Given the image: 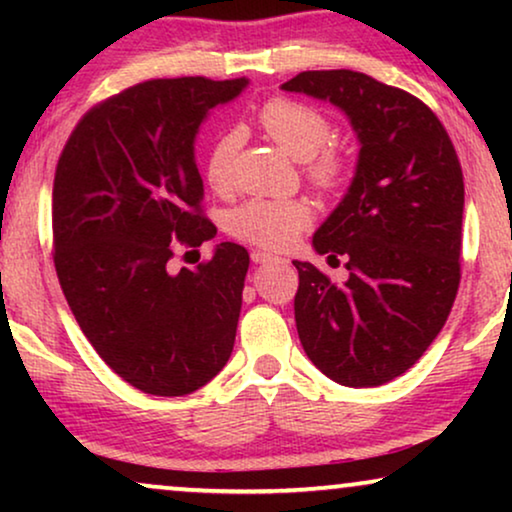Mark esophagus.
<instances>
[{
  "instance_id": "esophagus-1",
  "label": "esophagus",
  "mask_w": 512,
  "mask_h": 512,
  "mask_svg": "<svg viewBox=\"0 0 512 512\" xmlns=\"http://www.w3.org/2000/svg\"><path fill=\"white\" fill-rule=\"evenodd\" d=\"M251 261H254V263H268V261H275V256L268 254V251H251Z\"/></svg>"
}]
</instances>
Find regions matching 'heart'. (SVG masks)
<instances>
[{"mask_svg":"<svg viewBox=\"0 0 512 512\" xmlns=\"http://www.w3.org/2000/svg\"><path fill=\"white\" fill-rule=\"evenodd\" d=\"M258 125L272 142L296 160H305V174L321 193H338L352 177V160L338 146H325L333 135L331 118L307 102L275 97L258 109ZM242 135L228 130L209 146L205 174L216 191H230L235 184V158ZM312 223V207L305 200L244 202L230 214V233L237 240L263 249H286Z\"/></svg>","mask_w":512,"mask_h":512,"instance_id":"obj_1","label":"heart"}]
</instances>
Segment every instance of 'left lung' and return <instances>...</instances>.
Instances as JSON below:
<instances>
[{
	"label": "left lung",
	"instance_id": "1",
	"mask_svg": "<svg viewBox=\"0 0 512 512\" xmlns=\"http://www.w3.org/2000/svg\"><path fill=\"white\" fill-rule=\"evenodd\" d=\"M284 90L345 111L361 142L352 186L314 233L335 284L293 261L305 354L345 387H380L415 366L445 326L461 279L464 174L438 116L401 88L352 69L300 72Z\"/></svg>",
	"mask_w": 512,
	"mask_h": 512
}]
</instances>
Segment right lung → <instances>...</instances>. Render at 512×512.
Segmentation results:
<instances>
[{
  "label": "right lung",
  "mask_w": 512,
  "mask_h": 512,
  "mask_svg": "<svg viewBox=\"0 0 512 512\" xmlns=\"http://www.w3.org/2000/svg\"><path fill=\"white\" fill-rule=\"evenodd\" d=\"M244 86L205 76L137 83L83 114L55 167L62 293L100 359L144 394H191L233 352L247 249L221 242L193 270L170 261L216 235L193 144L209 111Z\"/></svg>",
  "instance_id": "obj_1"
}]
</instances>
